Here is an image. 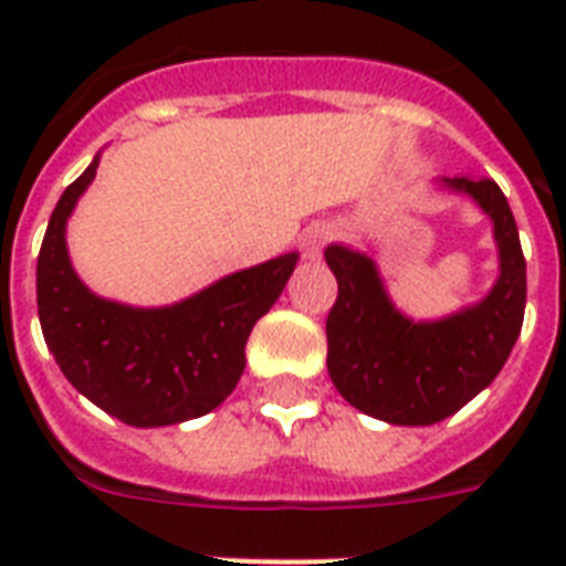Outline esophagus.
Returning <instances> with one entry per match:
<instances>
[{"label": "esophagus", "mask_w": 566, "mask_h": 566, "mask_svg": "<svg viewBox=\"0 0 566 566\" xmlns=\"http://www.w3.org/2000/svg\"><path fill=\"white\" fill-rule=\"evenodd\" d=\"M333 239V227L331 223H310L304 233H301V251H304L306 260H322L324 244Z\"/></svg>", "instance_id": "34e87169"}]
</instances>
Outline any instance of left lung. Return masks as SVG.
Masks as SVG:
<instances>
[{"label": "left lung", "instance_id": "obj_1", "mask_svg": "<svg viewBox=\"0 0 566 566\" xmlns=\"http://www.w3.org/2000/svg\"><path fill=\"white\" fill-rule=\"evenodd\" d=\"M493 221L499 277L479 304L437 322H413L389 301L369 253L331 244L324 260L339 283L327 315V371L339 396L389 424H433L493 384L525 313V256L511 206L493 179L442 177Z\"/></svg>", "mask_w": 566, "mask_h": 566}]
</instances>
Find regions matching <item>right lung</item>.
Masks as SVG:
<instances>
[{"instance_id": "right-lung-1", "label": "right lung", "mask_w": 566, "mask_h": 566, "mask_svg": "<svg viewBox=\"0 0 566 566\" xmlns=\"http://www.w3.org/2000/svg\"><path fill=\"white\" fill-rule=\"evenodd\" d=\"M99 156L52 209L38 253V315L46 348L73 387L108 416L161 428L206 416L244 371V345L297 265V253L227 274L170 306L94 295L67 253V218L94 182Z\"/></svg>"}]
</instances>
